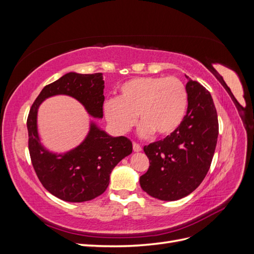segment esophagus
<instances>
[{
    "mask_svg": "<svg viewBox=\"0 0 254 254\" xmlns=\"http://www.w3.org/2000/svg\"><path fill=\"white\" fill-rule=\"evenodd\" d=\"M132 147H133V150H134V151H141V150H142L141 145L137 144L136 142H133V143H132Z\"/></svg>",
    "mask_w": 254,
    "mask_h": 254,
    "instance_id": "esophagus-1",
    "label": "esophagus"
}]
</instances>
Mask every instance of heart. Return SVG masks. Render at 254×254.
I'll list each match as a JSON object with an SVG mask.
<instances>
[{
  "instance_id": "obj_1",
  "label": "heart",
  "mask_w": 254,
  "mask_h": 254,
  "mask_svg": "<svg viewBox=\"0 0 254 254\" xmlns=\"http://www.w3.org/2000/svg\"><path fill=\"white\" fill-rule=\"evenodd\" d=\"M188 102L186 84L175 76L140 77L123 84L119 98L108 99L104 112L109 124L120 133L129 131L139 114L143 136L153 131L170 135L180 127Z\"/></svg>"
}]
</instances>
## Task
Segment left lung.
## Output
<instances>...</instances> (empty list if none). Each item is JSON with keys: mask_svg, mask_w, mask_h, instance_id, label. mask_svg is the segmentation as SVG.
Returning <instances> with one entry per match:
<instances>
[{"mask_svg": "<svg viewBox=\"0 0 254 254\" xmlns=\"http://www.w3.org/2000/svg\"><path fill=\"white\" fill-rule=\"evenodd\" d=\"M187 78L189 106L180 127L144 146L149 167L140 177V186L160 200H178L195 190L210 170L217 144L218 118L210 92Z\"/></svg>", "mask_w": 254, "mask_h": 254, "instance_id": "1", "label": "left lung"}]
</instances>
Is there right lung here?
<instances>
[{
	"mask_svg": "<svg viewBox=\"0 0 254 254\" xmlns=\"http://www.w3.org/2000/svg\"><path fill=\"white\" fill-rule=\"evenodd\" d=\"M104 88L102 73H67L45 86L30 107L27 130L32 164L42 186L64 201L83 202L102 195L109 186L114 166L132 152V143L126 136L112 137L91 124L88 136L78 147L55 155L40 144L38 108L45 98L65 94L80 102L92 117L103 118Z\"/></svg>",
	"mask_w": 254,
	"mask_h": 254,
	"instance_id": "1",
	"label": "right lung"
}]
</instances>
